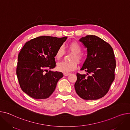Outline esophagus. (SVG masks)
Listing matches in <instances>:
<instances>
[{
	"label": "esophagus",
	"instance_id": "34e87169",
	"mask_svg": "<svg viewBox=\"0 0 130 130\" xmlns=\"http://www.w3.org/2000/svg\"><path fill=\"white\" fill-rule=\"evenodd\" d=\"M63 74H64V75L65 76H68V75H70V73H64Z\"/></svg>",
	"mask_w": 130,
	"mask_h": 130
}]
</instances>
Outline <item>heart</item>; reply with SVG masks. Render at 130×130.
<instances>
[{"label": "heart", "mask_w": 130, "mask_h": 130, "mask_svg": "<svg viewBox=\"0 0 130 130\" xmlns=\"http://www.w3.org/2000/svg\"><path fill=\"white\" fill-rule=\"evenodd\" d=\"M68 49L73 53L71 57V62H60L57 64V70L64 73H68L75 70L77 67V61L80 62L82 57L80 55L82 47L78 43L73 41L69 43L67 45ZM64 54V50L63 46H60L57 50L55 53V58L57 59L61 58Z\"/></svg>", "instance_id": "obj_1"}]
</instances>
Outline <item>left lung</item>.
Masks as SVG:
<instances>
[{
	"mask_svg": "<svg viewBox=\"0 0 130 130\" xmlns=\"http://www.w3.org/2000/svg\"><path fill=\"white\" fill-rule=\"evenodd\" d=\"M79 41L87 52V58L80 70L87 73L77 74L75 89L83 99L97 100L105 96L115 79L116 62L113 48L94 35L86 36Z\"/></svg>",
	"mask_w": 130,
	"mask_h": 130,
	"instance_id": "8db88e82",
	"label": "left lung"
}]
</instances>
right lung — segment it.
<instances>
[{
	"instance_id": "add662e5",
	"label": "right lung",
	"mask_w": 130,
	"mask_h": 130,
	"mask_svg": "<svg viewBox=\"0 0 130 130\" xmlns=\"http://www.w3.org/2000/svg\"><path fill=\"white\" fill-rule=\"evenodd\" d=\"M67 38L39 37L27 42L20 51L17 75L21 88L31 97L36 99L48 98L59 79L63 77L62 73L50 70L56 66V52Z\"/></svg>"
}]
</instances>
